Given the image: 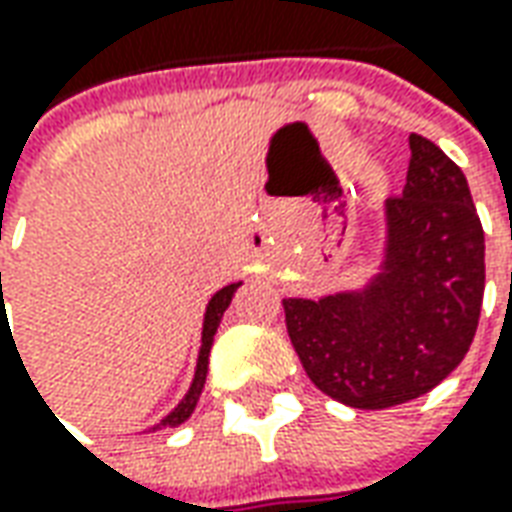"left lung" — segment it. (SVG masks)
Masks as SVG:
<instances>
[{
    "label": "left lung",
    "mask_w": 512,
    "mask_h": 512,
    "mask_svg": "<svg viewBox=\"0 0 512 512\" xmlns=\"http://www.w3.org/2000/svg\"><path fill=\"white\" fill-rule=\"evenodd\" d=\"M385 260L363 291L282 299L307 377L343 405L382 410L446 380L480 324L485 232L466 174L410 135L402 196L385 202Z\"/></svg>",
    "instance_id": "obj_1"
}]
</instances>
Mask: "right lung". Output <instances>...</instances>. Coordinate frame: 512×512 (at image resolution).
I'll use <instances>...</instances> for the list:
<instances>
[{
	"mask_svg": "<svg viewBox=\"0 0 512 512\" xmlns=\"http://www.w3.org/2000/svg\"><path fill=\"white\" fill-rule=\"evenodd\" d=\"M241 288V282H232V285H224L210 302H207V310H205V327H202V349H199V360H196V374H194V382H191V388L188 393L182 396V402L174 410H171L169 416L163 418L157 427H177L182 424L185 418L194 413L196 402H199V396H202V388H205V377H207V360H210V346H213V335L219 330V321L224 316V310L230 307L232 296L235 291ZM0 296H2V274H0ZM5 318V313H2ZM155 427V430H157Z\"/></svg>",
	"mask_w": 512,
	"mask_h": 512,
	"instance_id": "1",
	"label": "right lung"
}]
</instances>
